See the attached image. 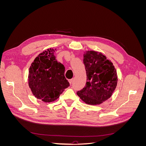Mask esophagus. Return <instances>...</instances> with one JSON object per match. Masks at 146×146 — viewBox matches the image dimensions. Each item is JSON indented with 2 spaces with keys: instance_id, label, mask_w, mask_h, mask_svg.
Masks as SVG:
<instances>
[{
  "instance_id": "1",
  "label": "esophagus",
  "mask_w": 146,
  "mask_h": 146,
  "mask_svg": "<svg viewBox=\"0 0 146 146\" xmlns=\"http://www.w3.org/2000/svg\"><path fill=\"white\" fill-rule=\"evenodd\" d=\"M72 82H73V79H72H72H70V80H69V83L70 84V85H71V84H72Z\"/></svg>"
}]
</instances>
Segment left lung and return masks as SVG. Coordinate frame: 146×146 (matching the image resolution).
Returning <instances> with one entry per match:
<instances>
[{"instance_id": "8db88e82", "label": "left lung", "mask_w": 146, "mask_h": 146, "mask_svg": "<svg viewBox=\"0 0 146 146\" xmlns=\"http://www.w3.org/2000/svg\"><path fill=\"white\" fill-rule=\"evenodd\" d=\"M86 72L85 86L77 94L87 104L99 105L108 100L115 90L117 76L111 61L101 52L87 51L83 55Z\"/></svg>"}]
</instances>
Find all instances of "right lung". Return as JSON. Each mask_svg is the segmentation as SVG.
Returning <instances> with one entry per match:
<instances>
[{
  "label": "right lung",
  "instance_id": "right-lung-1",
  "mask_svg": "<svg viewBox=\"0 0 146 146\" xmlns=\"http://www.w3.org/2000/svg\"><path fill=\"white\" fill-rule=\"evenodd\" d=\"M56 49L49 48L39 54L31 64L29 85L33 94L45 102L58 99L69 83L64 77L65 68L56 61Z\"/></svg>",
  "mask_w": 146,
  "mask_h": 146
}]
</instances>
